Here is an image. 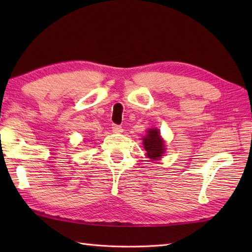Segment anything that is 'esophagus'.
Returning <instances> with one entry per match:
<instances>
[{"label":"esophagus","mask_w":252,"mask_h":252,"mask_svg":"<svg viewBox=\"0 0 252 252\" xmlns=\"http://www.w3.org/2000/svg\"><path fill=\"white\" fill-rule=\"evenodd\" d=\"M111 129H112V131H114L115 133H122V132H123V129H122V126H118V125H112V126H111Z\"/></svg>","instance_id":"34e87169"}]
</instances>
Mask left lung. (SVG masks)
I'll return each mask as SVG.
<instances>
[{
  "mask_svg": "<svg viewBox=\"0 0 252 252\" xmlns=\"http://www.w3.org/2000/svg\"><path fill=\"white\" fill-rule=\"evenodd\" d=\"M144 147L147 152V157L153 160L161 158L164 153V143L160 137V133L157 129H149L147 135L143 138Z\"/></svg>",
  "mask_w": 252,
  "mask_h": 252,
  "instance_id": "left-lung-1",
  "label": "left lung"
}]
</instances>
